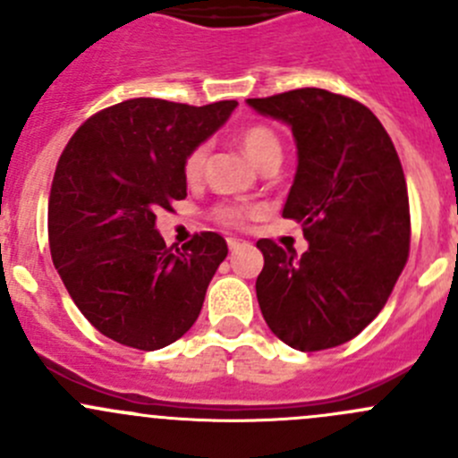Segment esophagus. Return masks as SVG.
Masks as SVG:
<instances>
[{
  "label": "esophagus",
  "instance_id": "1",
  "mask_svg": "<svg viewBox=\"0 0 458 458\" xmlns=\"http://www.w3.org/2000/svg\"><path fill=\"white\" fill-rule=\"evenodd\" d=\"M248 246V242H243V239H234V237H228V248L233 252H237V250H242V248H246Z\"/></svg>",
  "mask_w": 458,
  "mask_h": 458
}]
</instances>
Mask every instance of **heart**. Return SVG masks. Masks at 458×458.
I'll return each mask as SVG.
<instances>
[{
	"label": "heart",
	"mask_w": 458,
	"mask_h": 458,
	"mask_svg": "<svg viewBox=\"0 0 458 458\" xmlns=\"http://www.w3.org/2000/svg\"><path fill=\"white\" fill-rule=\"evenodd\" d=\"M239 146L246 152L248 159L257 164L259 168H270V165H279L284 148H281V140L270 126L266 123H252L246 126L237 137ZM208 161V143H199L192 148L183 159V177L188 182H199L203 170H206ZM215 216L225 225H242L246 221L248 210L239 206H221L215 210Z\"/></svg>",
	"instance_id": "obj_1"
}]
</instances>
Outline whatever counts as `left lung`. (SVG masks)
<instances>
[{"mask_svg":"<svg viewBox=\"0 0 458 458\" xmlns=\"http://www.w3.org/2000/svg\"><path fill=\"white\" fill-rule=\"evenodd\" d=\"M248 106L293 128L299 165L284 216L301 224L310 243L297 257L259 239V308L290 348H335L381 312L408 261L410 203L399 155L370 108L323 88Z\"/></svg>","mask_w":458,"mask_h":458,"instance_id":"left-lung-1","label":"left lung"}]
</instances>
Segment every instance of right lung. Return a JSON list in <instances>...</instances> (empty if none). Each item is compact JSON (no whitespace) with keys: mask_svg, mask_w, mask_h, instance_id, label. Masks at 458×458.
Listing matches in <instances>:
<instances>
[{"mask_svg":"<svg viewBox=\"0 0 458 458\" xmlns=\"http://www.w3.org/2000/svg\"><path fill=\"white\" fill-rule=\"evenodd\" d=\"M234 108L140 97L92 114L64 148L48 201L50 255L75 306L108 339L159 350L199 317L225 239L201 233L173 250L155 221L186 199L183 159Z\"/></svg>","mask_w":458,"mask_h":458,"instance_id":"right-lung-1","label":"right lung"}]
</instances>
